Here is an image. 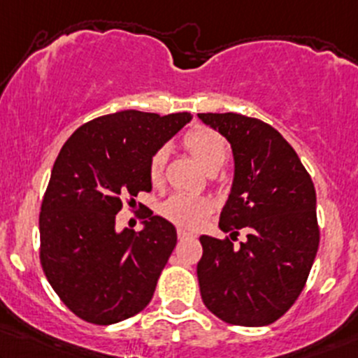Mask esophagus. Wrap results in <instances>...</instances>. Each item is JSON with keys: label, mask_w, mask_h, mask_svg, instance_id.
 Returning a JSON list of instances; mask_svg holds the SVG:
<instances>
[{"label": "esophagus", "mask_w": 358, "mask_h": 358, "mask_svg": "<svg viewBox=\"0 0 358 358\" xmlns=\"http://www.w3.org/2000/svg\"><path fill=\"white\" fill-rule=\"evenodd\" d=\"M176 234H178L180 241H182V239H187V238H195L194 234L188 233V231H185V229H178V231H176Z\"/></svg>", "instance_id": "34e87169"}]
</instances>
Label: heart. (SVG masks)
<instances>
[{
    "instance_id": "obj_1",
    "label": "heart",
    "mask_w": 358,
    "mask_h": 358,
    "mask_svg": "<svg viewBox=\"0 0 358 358\" xmlns=\"http://www.w3.org/2000/svg\"><path fill=\"white\" fill-rule=\"evenodd\" d=\"M183 146L209 173H215L226 163L229 156L227 141L209 127H195L183 137ZM166 164V148H159L149 159V178L152 183L163 180ZM161 215L176 226L195 229L202 224L207 214L212 212V202L206 197H195L187 194H173L161 203Z\"/></svg>"
}]
</instances>
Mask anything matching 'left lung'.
I'll return each mask as SVG.
<instances>
[{
  "label": "left lung",
  "mask_w": 358,
  "mask_h": 358,
  "mask_svg": "<svg viewBox=\"0 0 358 358\" xmlns=\"http://www.w3.org/2000/svg\"><path fill=\"white\" fill-rule=\"evenodd\" d=\"M231 143L234 182L219 227L200 236V296L219 320L236 326L277 321L301 296L320 246L316 190L277 129L239 113H199ZM247 241L234 245L238 229Z\"/></svg>",
  "instance_id": "left-lung-1"
}]
</instances>
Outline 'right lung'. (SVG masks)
Returning <instances> with one entry per match:
<instances>
[{
    "mask_svg": "<svg viewBox=\"0 0 358 358\" xmlns=\"http://www.w3.org/2000/svg\"><path fill=\"white\" fill-rule=\"evenodd\" d=\"M190 119L188 112L108 113L76 129L59 152L38 215L41 265L86 323H119L152 299L176 246L175 226L146 207L143 231L117 233L115 215L151 190L152 152Z\"/></svg>",
    "mask_w": 358,
    "mask_h": 358,
    "instance_id": "obj_1",
    "label": "right lung"
}]
</instances>
